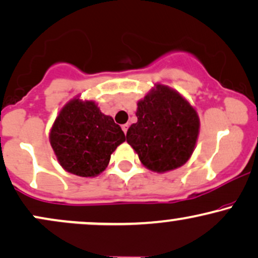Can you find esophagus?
I'll return each instance as SVG.
<instances>
[{
	"label": "esophagus",
	"instance_id": "34e87169",
	"mask_svg": "<svg viewBox=\"0 0 258 258\" xmlns=\"http://www.w3.org/2000/svg\"><path fill=\"white\" fill-rule=\"evenodd\" d=\"M128 123H125V125H122V126H121V128H122V131L123 132H125V135H126V133H127V131H128Z\"/></svg>",
	"mask_w": 258,
	"mask_h": 258
}]
</instances>
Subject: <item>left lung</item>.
Instances as JSON below:
<instances>
[{
    "instance_id": "obj_1",
    "label": "left lung",
    "mask_w": 258,
    "mask_h": 258,
    "mask_svg": "<svg viewBox=\"0 0 258 258\" xmlns=\"http://www.w3.org/2000/svg\"><path fill=\"white\" fill-rule=\"evenodd\" d=\"M136 115L138 121L128 128L126 141L144 166L166 172L188 161L199 135V117L179 93L156 85L139 100Z\"/></svg>"
}]
</instances>
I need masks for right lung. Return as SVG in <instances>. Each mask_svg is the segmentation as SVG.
<instances>
[{
	"label": "right lung",
	"instance_id": "1",
	"mask_svg": "<svg viewBox=\"0 0 258 258\" xmlns=\"http://www.w3.org/2000/svg\"><path fill=\"white\" fill-rule=\"evenodd\" d=\"M49 141L64 170L94 177L108 166L111 153L125 142V133L94 102L73 99L59 112Z\"/></svg>",
	"mask_w": 258,
	"mask_h": 258
}]
</instances>
